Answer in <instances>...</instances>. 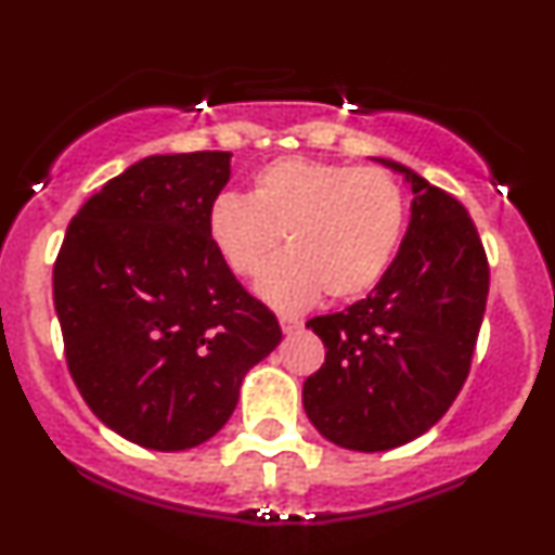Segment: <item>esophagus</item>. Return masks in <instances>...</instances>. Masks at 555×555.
<instances>
[{"label": "esophagus", "mask_w": 555, "mask_h": 555, "mask_svg": "<svg viewBox=\"0 0 555 555\" xmlns=\"http://www.w3.org/2000/svg\"><path fill=\"white\" fill-rule=\"evenodd\" d=\"M279 324H282L284 335H293V332L302 330V322H300V319H295V317H279Z\"/></svg>", "instance_id": "esophagus-1"}]
</instances>
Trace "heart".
Segmentation results:
<instances>
[{"label":"heart","mask_w":555,"mask_h":555,"mask_svg":"<svg viewBox=\"0 0 555 555\" xmlns=\"http://www.w3.org/2000/svg\"><path fill=\"white\" fill-rule=\"evenodd\" d=\"M406 220L404 191L383 167L284 156L255 175L249 196L220 194L207 233L236 276L262 271L258 295L300 311L319 293L346 300L375 287L393 260Z\"/></svg>","instance_id":"heart-1"}]
</instances>
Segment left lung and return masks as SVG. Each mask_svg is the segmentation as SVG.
I'll list each match as a JSON object with an SVG mask.
<instances>
[{
  "label": "left lung",
  "instance_id": "obj_1",
  "mask_svg": "<svg viewBox=\"0 0 555 555\" xmlns=\"http://www.w3.org/2000/svg\"><path fill=\"white\" fill-rule=\"evenodd\" d=\"M380 165L412 185V218L377 287L346 311L311 319L326 356L302 385L319 434L385 452L434 428L470 372L489 295V262L468 209L415 170Z\"/></svg>",
  "mask_w": 555,
  "mask_h": 555
}]
</instances>
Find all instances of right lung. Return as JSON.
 Returning <instances> with one entry per match:
<instances>
[{
  "mask_svg": "<svg viewBox=\"0 0 555 555\" xmlns=\"http://www.w3.org/2000/svg\"><path fill=\"white\" fill-rule=\"evenodd\" d=\"M229 178V151L145 156L81 204L57 253L68 372L132 444L178 452L212 439L244 375L282 340L209 242V204Z\"/></svg>",
  "mask_w": 555,
  "mask_h": 555,
  "instance_id": "obj_1",
  "label": "right lung"
}]
</instances>
